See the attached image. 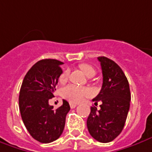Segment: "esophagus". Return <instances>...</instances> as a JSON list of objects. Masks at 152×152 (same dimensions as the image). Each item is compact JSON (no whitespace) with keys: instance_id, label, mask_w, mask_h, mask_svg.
Masks as SVG:
<instances>
[{"instance_id":"esophagus-1","label":"esophagus","mask_w":152,"mask_h":152,"mask_svg":"<svg viewBox=\"0 0 152 152\" xmlns=\"http://www.w3.org/2000/svg\"><path fill=\"white\" fill-rule=\"evenodd\" d=\"M76 106H77V104H76V103H73V102H71V103H70L71 108H75Z\"/></svg>"}]
</instances>
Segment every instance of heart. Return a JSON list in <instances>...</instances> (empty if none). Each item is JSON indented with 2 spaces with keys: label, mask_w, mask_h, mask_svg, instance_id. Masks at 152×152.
<instances>
[{
  "label": "heart",
  "mask_w": 152,
  "mask_h": 152,
  "mask_svg": "<svg viewBox=\"0 0 152 152\" xmlns=\"http://www.w3.org/2000/svg\"><path fill=\"white\" fill-rule=\"evenodd\" d=\"M80 70L83 72L86 76H93L96 74V71L89 64H80ZM68 72L66 71L61 73L60 76V81H65L67 79ZM92 93L91 90L88 87L85 86H79L76 85H67L61 90V94L65 98H66L70 102H80L85 97L89 96Z\"/></svg>",
  "instance_id": "1"
}]
</instances>
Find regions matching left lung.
<instances>
[{"label":"left lung","instance_id":"left-lung-1","mask_svg":"<svg viewBox=\"0 0 152 152\" xmlns=\"http://www.w3.org/2000/svg\"><path fill=\"white\" fill-rule=\"evenodd\" d=\"M103 76L102 90L93 99L95 105L101 102L97 110L91 107L86 125L91 136L96 141L107 143L113 141L123 130L130 108L131 92L126 76L111 59L99 56Z\"/></svg>","mask_w":152,"mask_h":152}]
</instances>
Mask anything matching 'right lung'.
I'll list each match as a JSON object with an SVG mask.
<instances>
[{
    "label": "right lung",
    "mask_w": 152,
    "mask_h": 152,
    "mask_svg": "<svg viewBox=\"0 0 152 152\" xmlns=\"http://www.w3.org/2000/svg\"><path fill=\"white\" fill-rule=\"evenodd\" d=\"M63 62L55 59L37 61L25 76L20 90L19 108L25 126L41 143H50L61 137L70 105L63 100L56 110L49 105L62 73Z\"/></svg>",
    "instance_id": "add662e5"
}]
</instances>
